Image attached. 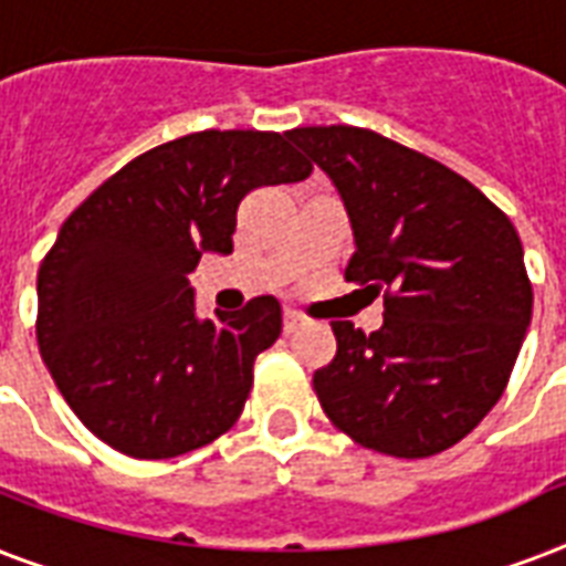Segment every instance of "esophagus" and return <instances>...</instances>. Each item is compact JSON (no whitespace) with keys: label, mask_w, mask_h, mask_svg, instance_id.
Here are the masks:
<instances>
[{"label":"esophagus","mask_w":566,"mask_h":566,"mask_svg":"<svg viewBox=\"0 0 566 566\" xmlns=\"http://www.w3.org/2000/svg\"><path fill=\"white\" fill-rule=\"evenodd\" d=\"M302 326V314L293 308H284V335H291L296 328Z\"/></svg>","instance_id":"obj_1"}]
</instances>
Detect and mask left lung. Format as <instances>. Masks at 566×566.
<instances>
[{
  "instance_id": "8db88e82",
  "label": "left lung",
  "mask_w": 566,
  "mask_h": 566,
  "mask_svg": "<svg viewBox=\"0 0 566 566\" xmlns=\"http://www.w3.org/2000/svg\"><path fill=\"white\" fill-rule=\"evenodd\" d=\"M287 140L344 199L355 234L344 279L385 293L378 332L332 323L337 353L314 373L323 411L385 455L455 447L500 402L532 323L514 222L464 176L370 128L305 126Z\"/></svg>"
}]
</instances>
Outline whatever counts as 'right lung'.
<instances>
[{
	"label": "right lung",
	"mask_w": 566,
	"mask_h": 566,
	"mask_svg": "<svg viewBox=\"0 0 566 566\" xmlns=\"http://www.w3.org/2000/svg\"><path fill=\"white\" fill-rule=\"evenodd\" d=\"M279 132H196L137 155L57 231L38 270V346L75 417L123 455L176 458L238 422L282 335L255 296L199 319L190 273L231 252L249 190L311 176Z\"/></svg>",
	"instance_id": "right-lung-1"
}]
</instances>
